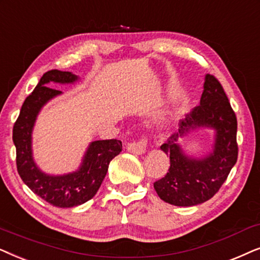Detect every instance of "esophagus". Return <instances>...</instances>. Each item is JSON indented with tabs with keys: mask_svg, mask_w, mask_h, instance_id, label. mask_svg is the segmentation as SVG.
I'll return each mask as SVG.
<instances>
[{
	"mask_svg": "<svg viewBox=\"0 0 260 260\" xmlns=\"http://www.w3.org/2000/svg\"><path fill=\"white\" fill-rule=\"evenodd\" d=\"M146 147H147L146 138H143V139L138 141H133V143L127 144V151L133 154H143L144 152L146 151Z\"/></svg>",
	"mask_w": 260,
	"mask_h": 260,
	"instance_id": "1",
	"label": "esophagus"
}]
</instances>
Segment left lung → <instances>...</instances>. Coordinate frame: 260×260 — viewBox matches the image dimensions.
<instances>
[{
  "instance_id": "obj_1",
  "label": "left lung",
  "mask_w": 260,
  "mask_h": 260,
  "mask_svg": "<svg viewBox=\"0 0 260 260\" xmlns=\"http://www.w3.org/2000/svg\"><path fill=\"white\" fill-rule=\"evenodd\" d=\"M216 131L213 151L202 158L185 154L178 140L197 127ZM237 116L220 82L206 75L200 105L179 122L178 132L171 134L160 150L170 157L169 172L154 182V190L162 201L178 207L206 202L219 191L238 159Z\"/></svg>"
}]
</instances>
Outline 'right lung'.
<instances>
[{
	"instance_id": "obj_1",
	"label": "right lung",
	"mask_w": 260,
	"mask_h": 260,
	"mask_svg": "<svg viewBox=\"0 0 260 260\" xmlns=\"http://www.w3.org/2000/svg\"><path fill=\"white\" fill-rule=\"evenodd\" d=\"M78 76L69 71L45 72L33 92L25 100L13 128L16 147L17 172L23 183L41 199L59 208H71L92 199L105 179L110 160L122 151L120 140H96L89 145L78 170L65 175H47L33 159L32 132L41 108L61 91L50 88L48 83L70 84Z\"/></svg>"
}]
</instances>
